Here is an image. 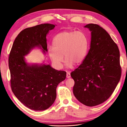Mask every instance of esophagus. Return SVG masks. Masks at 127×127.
I'll return each mask as SVG.
<instances>
[{
  "label": "esophagus",
  "instance_id": "1",
  "mask_svg": "<svg viewBox=\"0 0 127 127\" xmlns=\"http://www.w3.org/2000/svg\"><path fill=\"white\" fill-rule=\"evenodd\" d=\"M70 77V73L69 72H67V73H66V78H69Z\"/></svg>",
  "mask_w": 127,
  "mask_h": 127
}]
</instances>
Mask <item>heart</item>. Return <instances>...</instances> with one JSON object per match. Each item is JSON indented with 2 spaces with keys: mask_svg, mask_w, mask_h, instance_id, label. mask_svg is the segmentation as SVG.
I'll use <instances>...</instances> for the list:
<instances>
[{
  "mask_svg": "<svg viewBox=\"0 0 127 127\" xmlns=\"http://www.w3.org/2000/svg\"><path fill=\"white\" fill-rule=\"evenodd\" d=\"M53 45L48 47V52L53 64L58 69L63 67L64 56L67 67H73L74 64L80 65L86 57L89 47L86 35L80 31L59 33L54 38Z\"/></svg>",
  "mask_w": 127,
  "mask_h": 127,
  "instance_id": "heart-1",
  "label": "heart"
}]
</instances>
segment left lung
<instances>
[{"label": "left lung", "mask_w": 127, "mask_h": 127, "mask_svg": "<svg viewBox=\"0 0 127 127\" xmlns=\"http://www.w3.org/2000/svg\"><path fill=\"white\" fill-rule=\"evenodd\" d=\"M91 32L90 48L79 66L71 73L73 93L80 103L95 106L107 100L120 80L122 69L117 45L97 24L84 26Z\"/></svg>", "instance_id": "obj_1"}]
</instances>
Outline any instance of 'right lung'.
<instances>
[{
	"label": "right lung",
	"instance_id": "1",
	"mask_svg": "<svg viewBox=\"0 0 127 127\" xmlns=\"http://www.w3.org/2000/svg\"><path fill=\"white\" fill-rule=\"evenodd\" d=\"M56 26L46 23L24 29L16 37L9 54L12 91L22 103L34 111H43L53 104L57 87L66 73L50 64H29L24 57L35 48L47 52L46 36Z\"/></svg>",
	"mask_w": 127,
	"mask_h": 127
}]
</instances>
